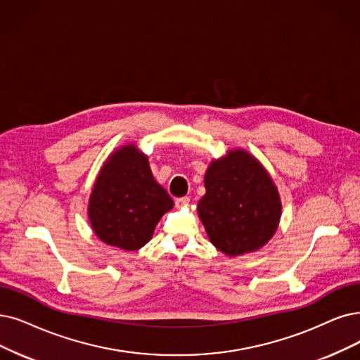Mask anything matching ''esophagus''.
<instances>
[{
  "mask_svg": "<svg viewBox=\"0 0 360 360\" xmlns=\"http://www.w3.org/2000/svg\"><path fill=\"white\" fill-rule=\"evenodd\" d=\"M189 198L188 196H183V198H177L176 199V205L180 208V207H184V205H188L189 204Z\"/></svg>",
  "mask_w": 360,
  "mask_h": 360,
  "instance_id": "34e87169",
  "label": "esophagus"
}]
</instances>
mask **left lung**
<instances>
[{"label":"left lung","instance_id":"1","mask_svg":"<svg viewBox=\"0 0 360 360\" xmlns=\"http://www.w3.org/2000/svg\"><path fill=\"white\" fill-rule=\"evenodd\" d=\"M198 215L212 245L229 257L254 252L275 235L279 192L266 168L243 149L229 150L205 172Z\"/></svg>","mask_w":360,"mask_h":360}]
</instances>
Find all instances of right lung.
Wrapping results in <instances>:
<instances>
[{
  "label": "right lung",
  "instance_id": "obj_1",
  "mask_svg": "<svg viewBox=\"0 0 360 360\" xmlns=\"http://www.w3.org/2000/svg\"><path fill=\"white\" fill-rule=\"evenodd\" d=\"M174 205L136 145L112 152L100 169L89 200L94 233L108 245L136 251L150 240L155 226Z\"/></svg>",
  "mask_w": 360,
  "mask_h": 360
}]
</instances>
